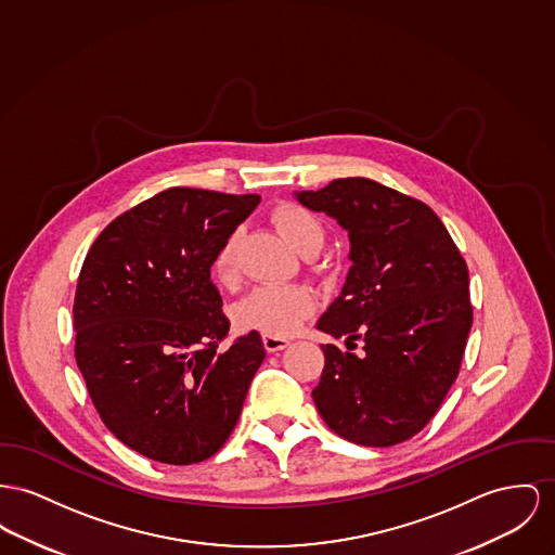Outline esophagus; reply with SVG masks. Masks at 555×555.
<instances>
[{
  "label": "esophagus",
  "mask_w": 555,
  "mask_h": 555,
  "mask_svg": "<svg viewBox=\"0 0 555 555\" xmlns=\"http://www.w3.org/2000/svg\"><path fill=\"white\" fill-rule=\"evenodd\" d=\"M262 345L269 353H278L282 349H286L291 345L288 338H282V336H269V334H262Z\"/></svg>",
  "instance_id": "34e87169"
}]
</instances>
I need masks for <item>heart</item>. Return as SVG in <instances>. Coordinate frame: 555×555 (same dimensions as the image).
<instances>
[{
  "mask_svg": "<svg viewBox=\"0 0 555 555\" xmlns=\"http://www.w3.org/2000/svg\"><path fill=\"white\" fill-rule=\"evenodd\" d=\"M271 221L298 255H318L324 244V224L311 210L296 204H280ZM237 242L240 231H231L215 257L212 271L221 286L237 282ZM315 311V295L300 284L259 286L237 300L231 309L233 324L244 333L291 336Z\"/></svg>",
  "mask_w": 555,
  "mask_h": 555,
  "instance_id": "1",
  "label": "heart"
}]
</instances>
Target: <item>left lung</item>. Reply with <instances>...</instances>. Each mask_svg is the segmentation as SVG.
Wrapping results in <instances>:
<instances>
[{"mask_svg":"<svg viewBox=\"0 0 555 555\" xmlns=\"http://www.w3.org/2000/svg\"><path fill=\"white\" fill-rule=\"evenodd\" d=\"M351 242L349 273L318 328L326 366L311 391L340 438L385 448L406 442L438 412L465 353L474 311L469 271L438 215L400 191L353 177L295 191Z\"/></svg>","mask_w":555,"mask_h":555,"instance_id":"1","label":"left lung"}]
</instances>
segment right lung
I'll return each instance as SVG.
<instances>
[{
	"mask_svg": "<svg viewBox=\"0 0 555 555\" xmlns=\"http://www.w3.org/2000/svg\"><path fill=\"white\" fill-rule=\"evenodd\" d=\"M259 195L175 186L105 227L79 271L75 360L107 429L143 456L191 465L231 436L264 347L229 333L210 267Z\"/></svg>",
	"mask_w": 555,
	"mask_h": 555,
	"instance_id": "add662e5",
	"label": "right lung"
}]
</instances>
